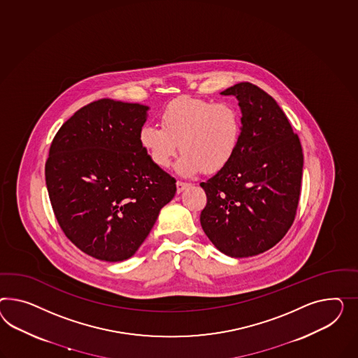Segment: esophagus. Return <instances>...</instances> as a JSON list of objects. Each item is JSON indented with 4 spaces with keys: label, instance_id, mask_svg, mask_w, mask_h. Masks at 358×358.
Masks as SVG:
<instances>
[{
    "label": "esophagus",
    "instance_id": "obj_1",
    "mask_svg": "<svg viewBox=\"0 0 358 358\" xmlns=\"http://www.w3.org/2000/svg\"><path fill=\"white\" fill-rule=\"evenodd\" d=\"M176 186H177V193H182L185 189L189 186V184H186V182H181V181H177L176 182Z\"/></svg>",
    "mask_w": 358,
    "mask_h": 358
}]
</instances>
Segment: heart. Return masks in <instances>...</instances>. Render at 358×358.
Here are the masks:
<instances>
[{
    "label": "heart",
    "mask_w": 358,
    "mask_h": 358,
    "mask_svg": "<svg viewBox=\"0 0 358 358\" xmlns=\"http://www.w3.org/2000/svg\"><path fill=\"white\" fill-rule=\"evenodd\" d=\"M160 124L142 126L139 145L159 168H168L181 150L176 172L182 177L219 172L241 142V113L227 101L178 97L162 110Z\"/></svg>",
    "instance_id": "b5f03b06"
}]
</instances>
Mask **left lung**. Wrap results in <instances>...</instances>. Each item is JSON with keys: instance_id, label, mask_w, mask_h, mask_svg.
<instances>
[{"instance_id": "obj_1", "label": "left lung", "mask_w": 358, "mask_h": 358, "mask_svg": "<svg viewBox=\"0 0 358 358\" xmlns=\"http://www.w3.org/2000/svg\"><path fill=\"white\" fill-rule=\"evenodd\" d=\"M240 147L229 164L202 182L207 204L201 225L217 250L232 258L258 255L289 231L300 201L303 155L280 106L262 88L237 83Z\"/></svg>"}]
</instances>
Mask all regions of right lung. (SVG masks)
Here are the masks:
<instances>
[{"label": "right lung", "instance_id": "obj_1", "mask_svg": "<svg viewBox=\"0 0 358 358\" xmlns=\"http://www.w3.org/2000/svg\"><path fill=\"white\" fill-rule=\"evenodd\" d=\"M147 110L97 100L70 117L49 148L45 182L55 216L78 249L100 261L133 257L177 190L139 145Z\"/></svg>", "mask_w": 358, "mask_h": 358}]
</instances>
